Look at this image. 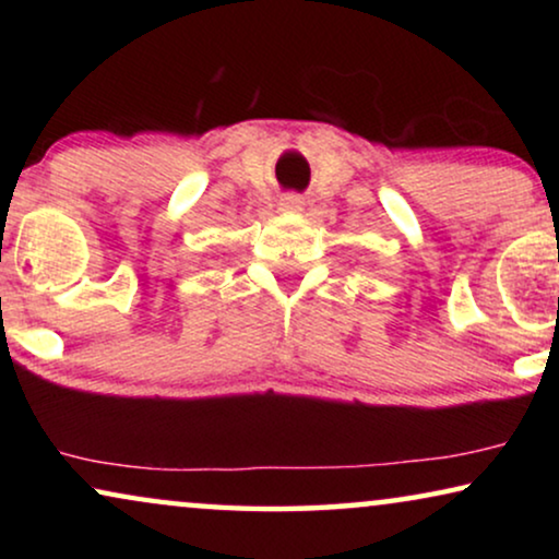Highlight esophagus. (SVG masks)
I'll return each mask as SVG.
<instances>
[{
    "mask_svg": "<svg viewBox=\"0 0 559 559\" xmlns=\"http://www.w3.org/2000/svg\"><path fill=\"white\" fill-rule=\"evenodd\" d=\"M280 205H282V211H302L305 198L300 193H285L282 195Z\"/></svg>",
    "mask_w": 559,
    "mask_h": 559,
    "instance_id": "obj_1",
    "label": "esophagus"
}]
</instances>
